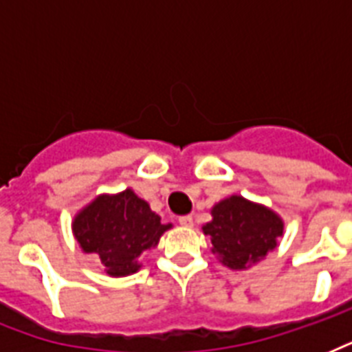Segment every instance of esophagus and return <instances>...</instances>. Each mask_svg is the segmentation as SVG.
Instances as JSON below:
<instances>
[{"mask_svg": "<svg viewBox=\"0 0 352 352\" xmlns=\"http://www.w3.org/2000/svg\"><path fill=\"white\" fill-rule=\"evenodd\" d=\"M179 223H181L182 226H186V228H192L193 226L192 215H182V217H179Z\"/></svg>", "mask_w": 352, "mask_h": 352, "instance_id": "obj_1", "label": "esophagus"}]
</instances>
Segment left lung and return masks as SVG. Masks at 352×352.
Instances as JSON below:
<instances>
[{
  "instance_id": "8db88e82",
  "label": "left lung",
  "mask_w": 352,
  "mask_h": 352,
  "mask_svg": "<svg viewBox=\"0 0 352 352\" xmlns=\"http://www.w3.org/2000/svg\"><path fill=\"white\" fill-rule=\"evenodd\" d=\"M212 252L232 270H243L267 256L283 235V221L263 204L241 195L221 201L212 208V221L203 226Z\"/></svg>"
}]
</instances>
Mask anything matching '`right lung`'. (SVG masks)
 Segmentation results:
<instances>
[{"instance_id": "1", "label": "right lung", "mask_w": 352, "mask_h": 352, "mask_svg": "<svg viewBox=\"0 0 352 352\" xmlns=\"http://www.w3.org/2000/svg\"><path fill=\"white\" fill-rule=\"evenodd\" d=\"M170 228L129 188L117 195H98L73 221V234L82 250L100 257L113 278L137 272L138 257L159 245L160 235Z\"/></svg>"}]
</instances>
